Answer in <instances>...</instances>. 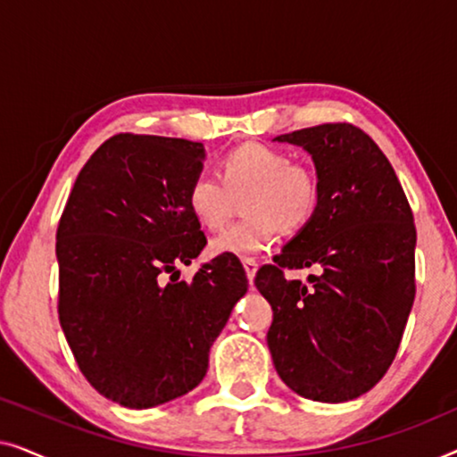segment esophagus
I'll use <instances>...</instances> for the list:
<instances>
[{"label": "esophagus", "mask_w": 457, "mask_h": 457, "mask_svg": "<svg viewBox=\"0 0 457 457\" xmlns=\"http://www.w3.org/2000/svg\"><path fill=\"white\" fill-rule=\"evenodd\" d=\"M243 268H245V274H247L249 283H253L255 272H258V262L252 260V258H245V260H243Z\"/></svg>", "instance_id": "34e87169"}]
</instances>
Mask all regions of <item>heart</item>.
<instances>
[{
    "mask_svg": "<svg viewBox=\"0 0 457 457\" xmlns=\"http://www.w3.org/2000/svg\"><path fill=\"white\" fill-rule=\"evenodd\" d=\"M243 199L247 218L210 243L214 253L245 258L270 247L280 228L297 233L316 214L320 185L316 172L291 162L283 149L243 143L218 162V179L197 174L187 189L193 218L208 230H220L233 216L235 199Z\"/></svg>",
    "mask_w": 457,
    "mask_h": 457,
    "instance_id": "b5f03b06",
    "label": "heart"
}]
</instances>
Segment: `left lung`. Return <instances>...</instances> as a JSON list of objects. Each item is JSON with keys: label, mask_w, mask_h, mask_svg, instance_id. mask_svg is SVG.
<instances>
[{"label": "left lung", "mask_w": 457, "mask_h": 457, "mask_svg": "<svg viewBox=\"0 0 457 457\" xmlns=\"http://www.w3.org/2000/svg\"><path fill=\"white\" fill-rule=\"evenodd\" d=\"M312 155L316 214L262 266L255 287L272 305L266 341L283 383L312 402L370 391L395 358L416 295V227L397 174L364 130L347 122L280 135ZM320 265L309 285L285 270Z\"/></svg>", "instance_id": "1"}]
</instances>
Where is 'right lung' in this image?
Returning a JSON list of instances; mask_svg holds the SVG:
<instances>
[{"mask_svg":"<svg viewBox=\"0 0 457 457\" xmlns=\"http://www.w3.org/2000/svg\"><path fill=\"white\" fill-rule=\"evenodd\" d=\"M204 158L195 141L114 135L87 160L62 212V330L93 389L124 408L147 410L195 389L212 343L247 293L230 253L191 280L174 272L208 243L187 205Z\"/></svg>","mask_w":457,"mask_h":457,"instance_id":"1","label":"right lung"}]
</instances>
